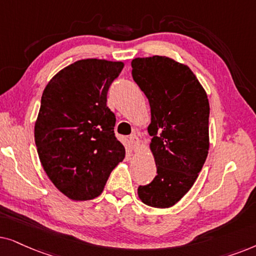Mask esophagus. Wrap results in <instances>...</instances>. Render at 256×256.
I'll use <instances>...</instances> for the list:
<instances>
[{
    "mask_svg": "<svg viewBox=\"0 0 256 256\" xmlns=\"http://www.w3.org/2000/svg\"><path fill=\"white\" fill-rule=\"evenodd\" d=\"M128 142H130L131 148H134L136 152H138L139 148H140V140H139V138L137 137V136H136V134L130 136V138H128Z\"/></svg>",
    "mask_w": 256,
    "mask_h": 256,
    "instance_id": "esophagus-1",
    "label": "esophagus"
}]
</instances>
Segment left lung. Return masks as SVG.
Returning a JSON list of instances; mask_svg holds the SVG:
<instances>
[{
    "label": "left lung",
    "mask_w": 256,
    "mask_h": 256,
    "mask_svg": "<svg viewBox=\"0 0 256 256\" xmlns=\"http://www.w3.org/2000/svg\"><path fill=\"white\" fill-rule=\"evenodd\" d=\"M131 66L151 108L148 131L156 166V178L138 187V196L148 206L168 208L190 190L208 154V98L192 70L170 57L134 58Z\"/></svg>",
    "instance_id": "obj_1"
}]
</instances>
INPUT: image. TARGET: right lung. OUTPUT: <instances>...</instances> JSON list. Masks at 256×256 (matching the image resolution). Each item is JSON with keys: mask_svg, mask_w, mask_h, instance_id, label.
<instances>
[{"mask_svg": "<svg viewBox=\"0 0 256 256\" xmlns=\"http://www.w3.org/2000/svg\"><path fill=\"white\" fill-rule=\"evenodd\" d=\"M122 62L77 60L51 78L35 122V142L46 176L69 199L91 200L103 192L125 156L114 136L108 90Z\"/></svg>", "mask_w": 256, "mask_h": 256, "instance_id": "obj_1", "label": "right lung"}]
</instances>
